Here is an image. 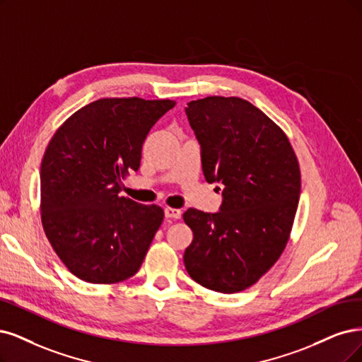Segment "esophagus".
Listing matches in <instances>:
<instances>
[{"label": "esophagus", "instance_id": "1", "mask_svg": "<svg viewBox=\"0 0 362 362\" xmlns=\"http://www.w3.org/2000/svg\"><path fill=\"white\" fill-rule=\"evenodd\" d=\"M164 215H165V218H168V219H180V216H182V211H180L179 209L167 207V209L164 210Z\"/></svg>", "mask_w": 362, "mask_h": 362}]
</instances>
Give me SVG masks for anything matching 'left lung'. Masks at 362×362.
I'll use <instances>...</instances> for the list:
<instances>
[{"mask_svg": "<svg viewBox=\"0 0 362 362\" xmlns=\"http://www.w3.org/2000/svg\"><path fill=\"white\" fill-rule=\"evenodd\" d=\"M185 113L206 180L223 185L219 211H185L194 233L186 272L207 289L240 292L286 246L301 189L298 160L285 132L246 100L207 97L188 103Z\"/></svg>", "mask_w": 362, "mask_h": 362, "instance_id": "left-lung-1", "label": "left lung"}]
</instances>
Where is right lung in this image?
I'll use <instances>...</instances> for the list:
<instances>
[{"mask_svg":"<svg viewBox=\"0 0 362 362\" xmlns=\"http://www.w3.org/2000/svg\"><path fill=\"white\" fill-rule=\"evenodd\" d=\"M173 100L103 98L77 110L52 137L40 168L42 222L59 259L89 284L136 274L164 219L158 206L119 197L141 146Z\"/></svg>","mask_w":362,"mask_h":362,"instance_id":"add662e5","label":"right lung"}]
</instances>
